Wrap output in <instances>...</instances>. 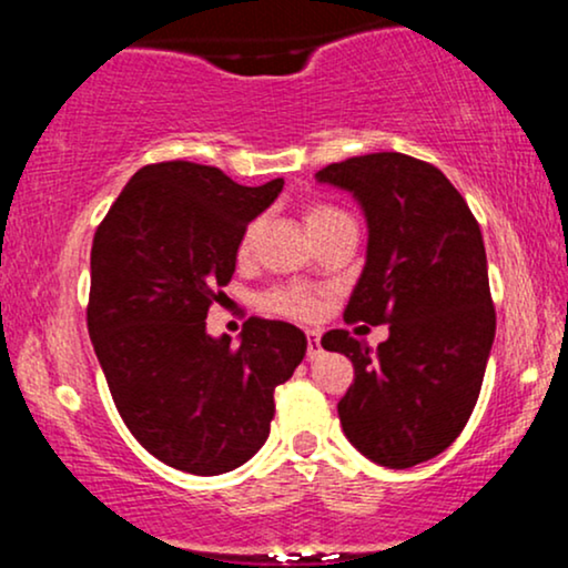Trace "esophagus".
<instances>
[{
    "label": "esophagus",
    "mask_w": 568,
    "mask_h": 568,
    "mask_svg": "<svg viewBox=\"0 0 568 568\" xmlns=\"http://www.w3.org/2000/svg\"><path fill=\"white\" fill-rule=\"evenodd\" d=\"M321 352V334L317 331H306V357H317Z\"/></svg>",
    "instance_id": "1"
}]
</instances>
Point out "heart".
<instances>
[{
    "instance_id": "heart-1",
    "label": "heart",
    "mask_w": 568,
    "mask_h": 568,
    "mask_svg": "<svg viewBox=\"0 0 568 568\" xmlns=\"http://www.w3.org/2000/svg\"><path fill=\"white\" fill-rule=\"evenodd\" d=\"M331 213H338L334 207L317 205L306 213V224H317V221L331 216ZM258 224H251L243 234V243H240V251L247 253V247L253 245V237H256ZM264 306L270 312H277V315L285 317H296V321H312V317L321 312V302L312 291L298 288V285H285V288H275L264 296Z\"/></svg>"
}]
</instances>
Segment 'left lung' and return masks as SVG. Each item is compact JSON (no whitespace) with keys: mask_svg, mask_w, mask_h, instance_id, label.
<instances>
[{"mask_svg":"<svg viewBox=\"0 0 568 568\" xmlns=\"http://www.w3.org/2000/svg\"><path fill=\"white\" fill-rule=\"evenodd\" d=\"M315 179L349 192L368 224L344 321L389 325L376 349L342 328L321 338L355 366L338 419L363 456L406 470L459 438L480 395L497 331L484 234L452 181L408 154L349 158Z\"/></svg>","mask_w":568,"mask_h":568,"instance_id":"obj_1","label":"left lung"}]
</instances>
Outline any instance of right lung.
Instances as JSON below:
<instances>
[{"mask_svg": "<svg viewBox=\"0 0 568 568\" xmlns=\"http://www.w3.org/2000/svg\"><path fill=\"white\" fill-rule=\"evenodd\" d=\"M283 179L243 186L219 168H141L95 230L88 331L133 438L192 475L245 465L275 416V387L304 361L296 325L251 317L213 338L205 317L234 275L237 247Z\"/></svg>", "mask_w": 568, "mask_h": 568, "instance_id": "right-lung-1", "label": "right lung"}]
</instances>
